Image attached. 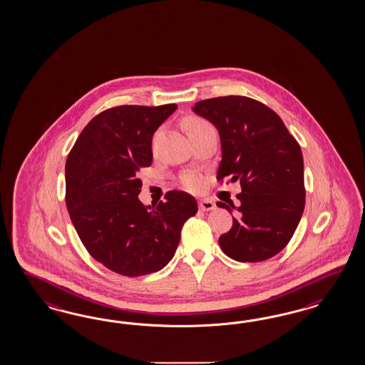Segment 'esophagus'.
<instances>
[{
    "label": "esophagus",
    "instance_id": "1",
    "mask_svg": "<svg viewBox=\"0 0 365 365\" xmlns=\"http://www.w3.org/2000/svg\"><path fill=\"white\" fill-rule=\"evenodd\" d=\"M199 207H200V210L203 211L214 210L215 209V203L210 200V199H202V200H199Z\"/></svg>",
    "mask_w": 365,
    "mask_h": 365
}]
</instances>
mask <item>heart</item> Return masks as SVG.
<instances>
[{
	"instance_id": "b5f03b06",
	"label": "heart",
	"mask_w": 365,
	"mask_h": 365,
	"mask_svg": "<svg viewBox=\"0 0 365 365\" xmlns=\"http://www.w3.org/2000/svg\"><path fill=\"white\" fill-rule=\"evenodd\" d=\"M210 123H207L206 120L200 119V118H190V119H187V122H186V128H187L188 133L198 131V130L206 128V127H210ZM182 183H183L185 187L190 188V190H195L200 185L198 178L195 177V175H185V177L182 178Z\"/></svg>"
}]
</instances>
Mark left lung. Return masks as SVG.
Wrapping results in <instances>:
<instances>
[{
  "label": "left lung",
  "instance_id": "1",
  "mask_svg": "<svg viewBox=\"0 0 365 365\" xmlns=\"http://www.w3.org/2000/svg\"><path fill=\"white\" fill-rule=\"evenodd\" d=\"M192 110L212 123L221 138L217 179L240 180V206L218 202L232 215L220 237L223 253L240 262L278 255L296 232L305 207L304 159L297 140L276 112L246 96L200 100Z\"/></svg>",
  "mask_w": 365,
  "mask_h": 365
}]
</instances>
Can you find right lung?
Returning a JSON list of instances; mask_svg holds the SVG:
<instances>
[{
	"mask_svg": "<svg viewBox=\"0 0 365 365\" xmlns=\"http://www.w3.org/2000/svg\"><path fill=\"white\" fill-rule=\"evenodd\" d=\"M120 106L95 116L66 158V202L71 221L89 255L112 272L139 277L173 259L183 223L197 200L173 190L166 202L139 200L140 168L153 163V136L177 110Z\"/></svg>",
	"mask_w": 365,
	"mask_h": 365,
	"instance_id": "obj_1",
	"label": "right lung"
}]
</instances>
